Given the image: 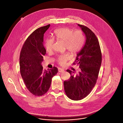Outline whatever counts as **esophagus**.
I'll use <instances>...</instances> for the list:
<instances>
[{
  "mask_svg": "<svg viewBox=\"0 0 123 123\" xmlns=\"http://www.w3.org/2000/svg\"><path fill=\"white\" fill-rule=\"evenodd\" d=\"M59 72H64V70L62 69H59Z\"/></svg>",
  "mask_w": 123,
  "mask_h": 123,
  "instance_id": "esophagus-1",
  "label": "esophagus"
}]
</instances>
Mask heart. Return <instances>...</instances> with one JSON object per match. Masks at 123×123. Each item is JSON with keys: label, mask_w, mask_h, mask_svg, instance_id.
Listing matches in <instances>:
<instances>
[{"label": "heart", "mask_w": 123, "mask_h": 123, "mask_svg": "<svg viewBox=\"0 0 123 123\" xmlns=\"http://www.w3.org/2000/svg\"><path fill=\"white\" fill-rule=\"evenodd\" d=\"M54 34L56 40L65 43V49L72 54H76L80 52L84 45L85 37L80 30L73 31L72 29L69 27H63L56 29ZM54 43L53 38H49L45 41V47L48 52L53 51ZM70 59L69 54H63L60 55L57 61L61 65L64 66Z\"/></svg>", "instance_id": "heart-1"}]
</instances>
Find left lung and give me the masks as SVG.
I'll return each instance as SVG.
<instances>
[{"instance_id": "1", "label": "left lung", "mask_w": 123, "mask_h": 123, "mask_svg": "<svg viewBox=\"0 0 123 123\" xmlns=\"http://www.w3.org/2000/svg\"><path fill=\"white\" fill-rule=\"evenodd\" d=\"M78 25L86 36L85 45L77 53L75 61L80 69L76 74L67 70L71 76L63 83L66 94L73 100H81L90 93L96 83L102 62L99 42L95 34L86 26Z\"/></svg>"}]
</instances>
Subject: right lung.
<instances>
[{
    "label": "right lung",
    "mask_w": 123,
    "mask_h": 123,
    "mask_svg": "<svg viewBox=\"0 0 123 123\" xmlns=\"http://www.w3.org/2000/svg\"><path fill=\"white\" fill-rule=\"evenodd\" d=\"M50 25L40 27L25 40L19 58L21 76L28 90L33 95L40 96L50 87L52 79L58 72L56 67L48 70L43 69L42 62L46 51L43 46V35Z\"/></svg>",
    "instance_id": "right-lung-1"
}]
</instances>
